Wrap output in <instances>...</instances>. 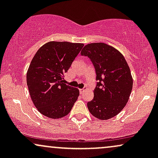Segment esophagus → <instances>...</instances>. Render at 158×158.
Wrapping results in <instances>:
<instances>
[{
	"label": "esophagus",
	"mask_w": 158,
	"mask_h": 158,
	"mask_svg": "<svg viewBox=\"0 0 158 158\" xmlns=\"http://www.w3.org/2000/svg\"><path fill=\"white\" fill-rule=\"evenodd\" d=\"M84 89H79V93H80V94H82L83 92H84Z\"/></svg>",
	"instance_id": "1"
}]
</instances>
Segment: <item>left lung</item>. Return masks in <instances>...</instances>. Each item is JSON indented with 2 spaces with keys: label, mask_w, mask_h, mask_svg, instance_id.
Instances as JSON below:
<instances>
[{
  "label": "left lung",
  "mask_w": 158,
  "mask_h": 158,
  "mask_svg": "<svg viewBox=\"0 0 158 158\" xmlns=\"http://www.w3.org/2000/svg\"><path fill=\"white\" fill-rule=\"evenodd\" d=\"M81 55L90 59L98 81L94 99L87 104L90 113L102 120L115 117L126 106L133 86L131 71L124 56L105 43L85 45Z\"/></svg>",
  "instance_id": "8db88e82"
}]
</instances>
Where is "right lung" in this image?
Here are the masks:
<instances>
[{"instance_id":"1","label":"right lung","mask_w":158,"mask_h":158,"mask_svg":"<svg viewBox=\"0 0 158 158\" xmlns=\"http://www.w3.org/2000/svg\"><path fill=\"white\" fill-rule=\"evenodd\" d=\"M84 44L50 41L36 52L27 73V83L35 108L49 118L68 115L79 90L64 84V74Z\"/></svg>"}]
</instances>
